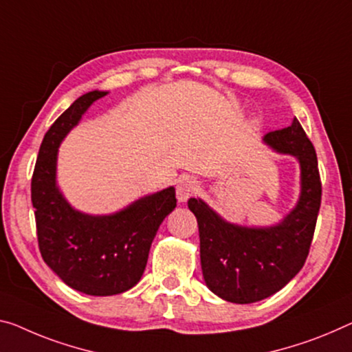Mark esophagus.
<instances>
[{"mask_svg":"<svg viewBox=\"0 0 352 352\" xmlns=\"http://www.w3.org/2000/svg\"><path fill=\"white\" fill-rule=\"evenodd\" d=\"M198 190V182L190 177H186V179H181L176 186V197L179 203H186L188 198L193 197V193Z\"/></svg>","mask_w":352,"mask_h":352,"instance_id":"obj_1","label":"esophagus"}]
</instances>
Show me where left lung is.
Instances as JSON below:
<instances>
[{"instance_id": "8db88e82", "label": "left lung", "mask_w": 352, "mask_h": 352, "mask_svg": "<svg viewBox=\"0 0 352 352\" xmlns=\"http://www.w3.org/2000/svg\"><path fill=\"white\" fill-rule=\"evenodd\" d=\"M263 142L297 159L300 195L278 223H230L201 198L188 199L198 221L199 258L208 288L232 304H253L288 285L304 266L321 206V179L315 148L300 122L264 135Z\"/></svg>"}]
</instances>
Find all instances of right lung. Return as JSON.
Returning a JSON list of instances; mask_svg holds the SVG:
<instances>
[{"label":"right lung","mask_w":352,"mask_h":352,"mask_svg":"<svg viewBox=\"0 0 352 352\" xmlns=\"http://www.w3.org/2000/svg\"><path fill=\"white\" fill-rule=\"evenodd\" d=\"M107 94L96 89L80 96L52 124L42 140L31 179L42 258L67 286L89 296L120 294L140 282L159 226L176 208L175 187L146 195L108 215L80 212L59 190V144L86 110Z\"/></svg>","instance_id":"1"}]
</instances>
